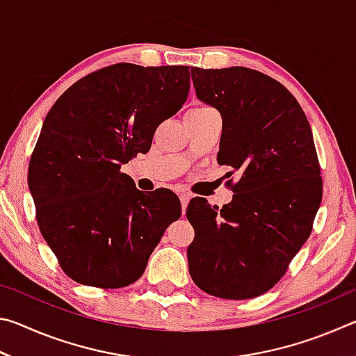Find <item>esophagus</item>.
<instances>
[{"label":"esophagus","mask_w":356,"mask_h":356,"mask_svg":"<svg viewBox=\"0 0 356 356\" xmlns=\"http://www.w3.org/2000/svg\"><path fill=\"white\" fill-rule=\"evenodd\" d=\"M179 197H180V204H182V210H184V213H185V209H186V206H188V202H190V195H188V193H180Z\"/></svg>","instance_id":"esophagus-1"}]
</instances>
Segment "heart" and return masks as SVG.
<instances>
[{"instance_id":"1","label":"heart","mask_w":356,"mask_h":356,"mask_svg":"<svg viewBox=\"0 0 356 356\" xmlns=\"http://www.w3.org/2000/svg\"><path fill=\"white\" fill-rule=\"evenodd\" d=\"M206 110H210L209 106H197V108H193V110L190 111H206Z\"/></svg>"}]
</instances>
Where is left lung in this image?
I'll return each mask as SVG.
<instances>
[{
    "mask_svg": "<svg viewBox=\"0 0 356 356\" xmlns=\"http://www.w3.org/2000/svg\"><path fill=\"white\" fill-rule=\"evenodd\" d=\"M191 80L196 97L221 114L216 160L240 176L226 206L195 197L186 207L191 280L213 297L254 298L286 273L321 207L312 131L293 95L261 72L191 67Z\"/></svg>",
    "mask_w": 356,
    "mask_h": 356,
    "instance_id": "8db88e82",
    "label": "left lung"
}]
</instances>
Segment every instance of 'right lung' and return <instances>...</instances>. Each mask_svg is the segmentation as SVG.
I'll use <instances>...</instances> for the list:
<instances>
[{
  "mask_svg": "<svg viewBox=\"0 0 356 356\" xmlns=\"http://www.w3.org/2000/svg\"><path fill=\"white\" fill-rule=\"evenodd\" d=\"M188 65L114 64L78 80L48 111L28 185L47 245L72 280L116 289L141 278L180 218L170 190L140 191L120 166L147 152L190 91Z\"/></svg>",
  "mask_w": 356,
  "mask_h": 356,
  "instance_id": "right-lung-1",
  "label": "right lung"
}]
</instances>
